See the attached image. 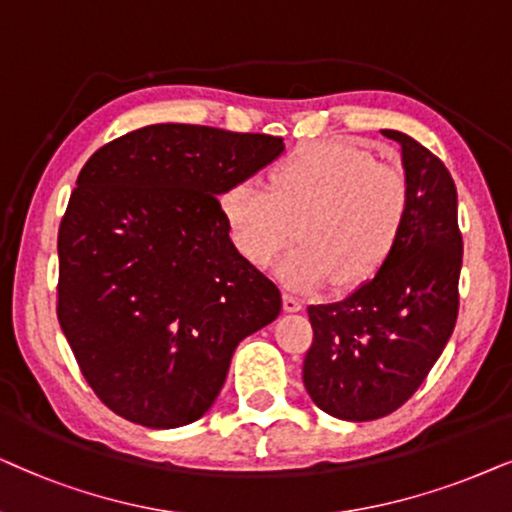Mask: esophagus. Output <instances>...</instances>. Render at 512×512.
Wrapping results in <instances>:
<instances>
[{
  "label": "esophagus",
  "instance_id": "esophagus-1",
  "mask_svg": "<svg viewBox=\"0 0 512 512\" xmlns=\"http://www.w3.org/2000/svg\"><path fill=\"white\" fill-rule=\"evenodd\" d=\"M283 309L288 313H295V311H302V299L292 297V295H283Z\"/></svg>",
  "mask_w": 512,
  "mask_h": 512
}]
</instances>
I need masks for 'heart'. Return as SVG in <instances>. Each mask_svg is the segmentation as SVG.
I'll list each match as a JSON object with an SVG mask.
<instances>
[{
  "label": "heart",
  "instance_id": "b5f03b06",
  "mask_svg": "<svg viewBox=\"0 0 512 512\" xmlns=\"http://www.w3.org/2000/svg\"><path fill=\"white\" fill-rule=\"evenodd\" d=\"M410 182L351 140H320L295 149L269 170V189L245 177L220 199L238 255L264 269L288 248L278 278L292 290L335 281L356 288L393 255L410 217Z\"/></svg>",
  "mask_w": 512,
  "mask_h": 512
}]
</instances>
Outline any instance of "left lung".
<instances>
[{"mask_svg": "<svg viewBox=\"0 0 512 512\" xmlns=\"http://www.w3.org/2000/svg\"><path fill=\"white\" fill-rule=\"evenodd\" d=\"M410 217L372 281L335 304L309 306L302 379L320 410L372 421L398 410L428 377L459 316L463 241L456 187L438 156L400 131Z\"/></svg>", "mask_w": 512, "mask_h": 512, "instance_id": "1", "label": "left lung"}]
</instances>
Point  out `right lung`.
Instances as JSON below:
<instances>
[{
    "label": "right lung",
    "mask_w": 512,
    "mask_h": 512,
    "mask_svg": "<svg viewBox=\"0 0 512 512\" xmlns=\"http://www.w3.org/2000/svg\"><path fill=\"white\" fill-rule=\"evenodd\" d=\"M283 138L154 124L95 152L58 229V320L109 410L147 428L201 419L236 346L281 313V292L238 255L224 189Z\"/></svg>",
    "instance_id": "1"
}]
</instances>
